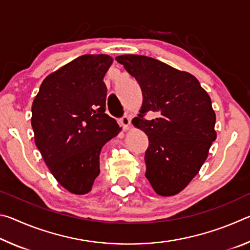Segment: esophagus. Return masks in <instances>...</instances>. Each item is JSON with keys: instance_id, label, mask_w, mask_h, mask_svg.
Wrapping results in <instances>:
<instances>
[{"instance_id": "obj_1", "label": "esophagus", "mask_w": 250, "mask_h": 250, "mask_svg": "<svg viewBox=\"0 0 250 250\" xmlns=\"http://www.w3.org/2000/svg\"><path fill=\"white\" fill-rule=\"evenodd\" d=\"M120 124H121L122 126H124L125 130H128V129L130 128V124H131V118H130V116L125 115V116L122 117L121 119H120Z\"/></svg>"}]
</instances>
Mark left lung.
<instances>
[{
	"label": "left lung",
	"mask_w": 250,
	"mask_h": 250,
	"mask_svg": "<svg viewBox=\"0 0 250 250\" xmlns=\"http://www.w3.org/2000/svg\"><path fill=\"white\" fill-rule=\"evenodd\" d=\"M116 61L140 84L143 103L133 125L149 138L146 177L162 196L175 195L193 180L215 140L216 116L207 92L193 75L141 55ZM154 113V120H146Z\"/></svg>",
	"instance_id": "8db88e82"
}]
</instances>
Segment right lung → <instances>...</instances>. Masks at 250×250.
Returning <instances> with one entry per match:
<instances>
[{"instance_id":"obj_1","label":"right lung","mask_w":250,"mask_h":250,"mask_svg":"<svg viewBox=\"0 0 250 250\" xmlns=\"http://www.w3.org/2000/svg\"><path fill=\"white\" fill-rule=\"evenodd\" d=\"M108 55H83L48 75L32 104L35 143L62 188L83 195L99 175L103 146L121 130L105 113Z\"/></svg>"}]
</instances>
